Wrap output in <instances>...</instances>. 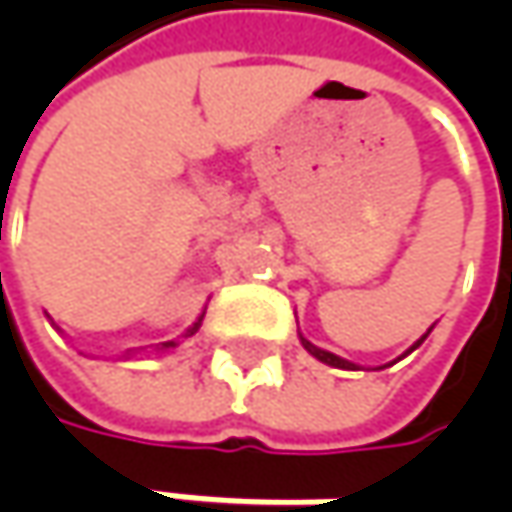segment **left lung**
I'll return each instance as SVG.
<instances>
[{"label": "left lung", "mask_w": 512, "mask_h": 512, "mask_svg": "<svg viewBox=\"0 0 512 512\" xmlns=\"http://www.w3.org/2000/svg\"><path fill=\"white\" fill-rule=\"evenodd\" d=\"M427 333H430V330H427ZM427 333H424L422 339H419V342L413 344V347H410V350H416V347H419V344H422L424 339H427ZM302 344H305V350H307V353H310V356H316V359H319V362L333 364V367H342V370H356V364L344 362V359H339V356H336V353H327V350H322V347H316V344H310V342H307V339H302ZM410 350H407V353H410Z\"/></svg>", "instance_id": "8db88e82"}]
</instances>
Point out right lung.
<instances>
[{
	"label": "right lung",
	"instance_id": "1",
	"mask_svg": "<svg viewBox=\"0 0 512 512\" xmlns=\"http://www.w3.org/2000/svg\"><path fill=\"white\" fill-rule=\"evenodd\" d=\"M199 325H202V319H199V322H196V325L190 327V330H187L185 336H193V333H196V330H199ZM162 347H176V342H165V344H162Z\"/></svg>",
	"mask_w": 512,
	"mask_h": 512
}]
</instances>
